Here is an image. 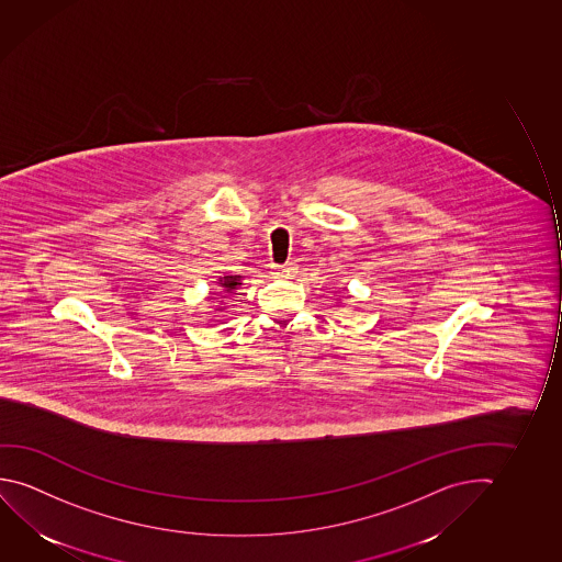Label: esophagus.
<instances>
[{
	"instance_id": "esophagus-1",
	"label": "esophagus",
	"mask_w": 562,
	"mask_h": 562,
	"mask_svg": "<svg viewBox=\"0 0 562 562\" xmlns=\"http://www.w3.org/2000/svg\"><path fill=\"white\" fill-rule=\"evenodd\" d=\"M274 274H282V277H290V274H294L297 267H295V262H285V265H274Z\"/></svg>"
}]
</instances>
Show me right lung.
<instances>
[{
  "mask_svg": "<svg viewBox=\"0 0 562 562\" xmlns=\"http://www.w3.org/2000/svg\"><path fill=\"white\" fill-rule=\"evenodd\" d=\"M239 280H241V277H224V280H220V282H222V285H224L225 288V294H232L235 288L241 284ZM222 297H225V295H222Z\"/></svg>",
  "mask_w": 562,
  "mask_h": 562,
  "instance_id": "right-lung-1",
  "label": "right lung"
}]
</instances>
